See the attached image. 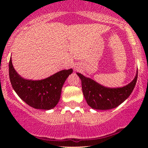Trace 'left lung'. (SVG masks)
Wrapping results in <instances>:
<instances>
[{
    "label": "left lung",
    "instance_id": "1",
    "mask_svg": "<svg viewBox=\"0 0 148 148\" xmlns=\"http://www.w3.org/2000/svg\"><path fill=\"white\" fill-rule=\"evenodd\" d=\"M82 81L83 95L86 102L95 110H107L117 107L131 95L138 79V73L129 84L120 88L102 86L91 79L77 73Z\"/></svg>",
    "mask_w": 148,
    "mask_h": 148
}]
</instances>
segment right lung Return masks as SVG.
I'll use <instances>...</instances> for the list:
<instances>
[{"mask_svg": "<svg viewBox=\"0 0 148 148\" xmlns=\"http://www.w3.org/2000/svg\"><path fill=\"white\" fill-rule=\"evenodd\" d=\"M72 69L62 70L42 80L34 81L23 79L17 74L9 62V77L12 86L19 97L35 109L51 110L60 99L64 83Z\"/></svg>", "mask_w": 148, "mask_h": 148, "instance_id": "right-lung-1", "label": "right lung"}]
</instances>
